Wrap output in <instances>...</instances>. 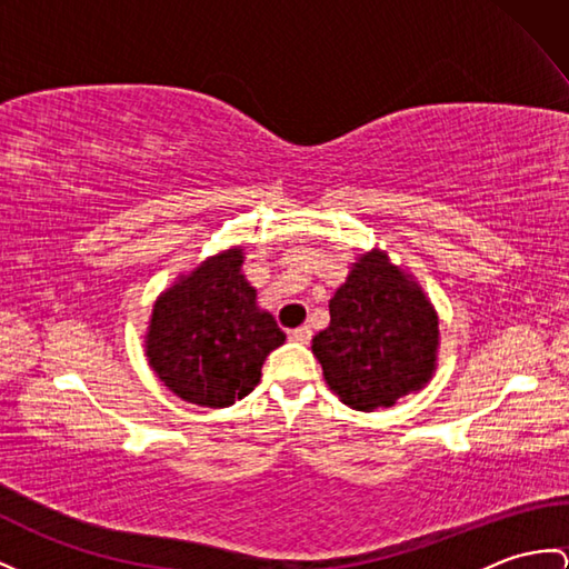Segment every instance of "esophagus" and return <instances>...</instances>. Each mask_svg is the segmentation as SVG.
Returning a JSON list of instances; mask_svg holds the SVG:
<instances>
[{
    "instance_id": "1",
    "label": "esophagus",
    "mask_w": 569,
    "mask_h": 569,
    "mask_svg": "<svg viewBox=\"0 0 569 569\" xmlns=\"http://www.w3.org/2000/svg\"><path fill=\"white\" fill-rule=\"evenodd\" d=\"M311 336H313V332H311L309 326H299V328H295L292 332H289V338L301 342V345H309V342H311Z\"/></svg>"
}]
</instances>
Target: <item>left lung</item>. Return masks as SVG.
I'll list each match as a JSON object with an SVG mask.
<instances>
[{
  "mask_svg": "<svg viewBox=\"0 0 569 569\" xmlns=\"http://www.w3.org/2000/svg\"><path fill=\"white\" fill-rule=\"evenodd\" d=\"M311 350L345 406L359 412L391 408L432 381L439 316L415 274L373 246L357 256L330 299V326Z\"/></svg>",
  "mask_w": 569,
  "mask_h": 569,
  "instance_id": "left-lung-1",
  "label": "left lung"
}]
</instances>
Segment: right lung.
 Listing matches in <instances>:
<instances>
[{
  "instance_id": "right-lung-1",
  "label": "right lung",
  "mask_w": 569,
  "mask_h": 569,
  "mask_svg": "<svg viewBox=\"0 0 569 569\" xmlns=\"http://www.w3.org/2000/svg\"><path fill=\"white\" fill-rule=\"evenodd\" d=\"M243 246L224 248L176 277L157 297L144 332L151 371L178 398L227 408L260 383L262 362L284 342L243 274Z\"/></svg>"
}]
</instances>
